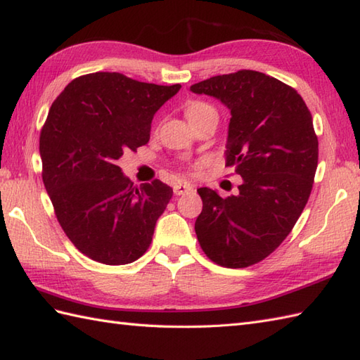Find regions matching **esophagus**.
Wrapping results in <instances>:
<instances>
[{"instance_id": "obj_1", "label": "esophagus", "mask_w": 360, "mask_h": 360, "mask_svg": "<svg viewBox=\"0 0 360 360\" xmlns=\"http://www.w3.org/2000/svg\"><path fill=\"white\" fill-rule=\"evenodd\" d=\"M173 191L176 196H181V195H186V193H190V191H193V187H191L187 182H178L173 186Z\"/></svg>"}]
</instances>
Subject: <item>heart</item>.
<instances>
[{"instance_id":"heart-1","label":"heart","mask_w":360,"mask_h":360,"mask_svg":"<svg viewBox=\"0 0 360 360\" xmlns=\"http://www.w3.org/2000/svg\"><path fill=\"white\" fill-rule=\"evenodd\" d=\"M207 108H212V107L207 105V104H202V103H193L191 105H188V108H187V118L191 115H195V113L207 110Z\"/></svg>"}]
</instances>
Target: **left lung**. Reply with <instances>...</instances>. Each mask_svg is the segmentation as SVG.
Here are the masks:
<instances>
[{"label":"left lung","instance_id":"1","mask_svg":"<svg viewBox=\"0 0 360 360\" xmlns=\"http://www.w3.org/2000/svg\"><path fill=\"white\" fill-rule=\"evenodd\" d=\"M190 90L230 110L225 167L242 176L229 198L198 190L204 207L196 236L213 262L244 269L282 244L310 198L319 155L311 113L295 89L255 70L219 75Z\"/></svg>","mask_w":360,"mask_h":360}]
</instances>
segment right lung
<instances>
[{"instance_id": "add662e5", "label": "right lung", "mask_w": 360, "mask_h": 360, "mask_svg": "<svg viewBox=\"0 0 360 360\" xmlns=\"http://www.w3.org/2000/svg\"><path fill=\"white\" fill-rule=\"evenodd\" d=\"M179 89L96 72L50 107L39 136L44 187L67 238L96 262L130 264L152 244L173 190L158 179L135 187L116 164L147 144L155 113Z\"/></svg>"}]
</instances>
